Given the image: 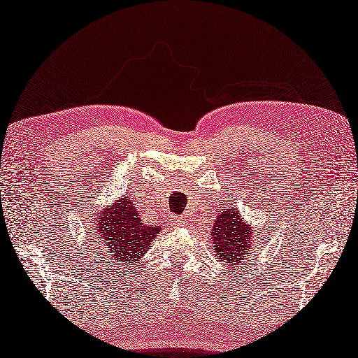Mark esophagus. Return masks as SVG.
<instances>
[{
	"label": "esophagus",
	"instance_id": "34e87169",
	"mask_svg": "<svg viewBox=\"0 0 358 358\" xmlns=\"http://www.w3.org/2000/svg\"><path fill=\"white\" fill-rule=\"evenodd\" d=\"M171 220H172V223H173L175 226H181V224H185V218H183V217L172 215V217H171Z\"/></svg>",
	"mask_w": 358,
	"mask_h": 358
}]
</instances>
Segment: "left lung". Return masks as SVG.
Segmentation results:
<instances>
[{"instance_id":"obj_1","label":"left lung","mask_w":358,"mask_h":358,"mask_svg":"<svg viewBox=\"0 0 358 358\" xmlns=\"http://www.w3.org/2000/svg\"><path fill=\"white\" fill-rule=\"evenodd\" d=\"M210 235L214 238L215 257L220 262L237 263L243 260L252 243V231L243 223L241 215L234 209H224L215 218Z\"/></svg>"}]
</instances>
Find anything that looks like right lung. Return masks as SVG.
Masks as SVG:
<instances>
[{
    "label": "right lung",
    "mask_w": 358,
    "mask_h": 358,
    "mask_svg": "<svg viewBox=\"0 0 358 358\" xmlns=\"http://www.w3.org/2000/svg\"><path fill=\"white\" fill-rule=\"evenodd\" d=\"M94 223V234L103 241L106 254L121 266L140 262L159 232V226H148L141 222L129 196L108 204V209L95 214Z\"/></svg>",
    "instance_id": "add662e5"
}]
</instances>
